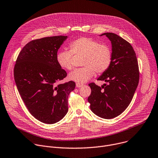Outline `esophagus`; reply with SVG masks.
I'll use <instances>...</instances> for the list:
<instances>
[{
	"instance_id": "esophagus-1",
	"label": "esophagus",
	"mask_w": 158,
	"mask_h": 158,
	"mask_svg": "<svg viewBox=\"0 0 158 158\" xmlns=\"http://www.w3.org/2000/svg\"><path fill=\"white\" fill-rule=\"evenodd\" d=\"M76 86H77V88H80V87H81V86H83V84L80 83H76Z\"/></svg>"
}]
</instances>
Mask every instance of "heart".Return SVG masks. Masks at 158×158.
<instances>
[{
	"label": "heart",
	"instance_id": "b5f03b06",
	"mask_svg": "<svg viewBox=\"0 0 158 158\" xmlns=\"http://www.w3.org/2000/svg\"><path fill=\"white\" fill-rule=\"evenodd\" d=\"M70 50L65 49L59 52L56 55L58 64L62 69L71 70L73 54L84 55L82 68L77 69L69 74V78L78 83H85L89 80L94 72L102 74L105 72L111 62V51L106 45L93 39L80 37L69 44Z\"/></svg>",
	"mask_w": 158,
	"mask_h": 158
}]
</instances>
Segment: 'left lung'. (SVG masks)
<instances>
[{"label":"left lung","instance_id":"left-lung-1","mask_svg":"<svg viewBox=\"0 0 158 158\" xmlns=\"http://www.w3.org/2000/svg\"><path fill=\"white\" fill-rule=\"evenodd\" d=\"M111 44V62L108 69L98 80L105 81L99 86L94 83L88 101L93 113L104 119L121 114L130 104L137 88L139 73L136 53L131 44L118 35L107 32Z\"/></svg>","mask_w":158,"mask_h":158}]
</instances>
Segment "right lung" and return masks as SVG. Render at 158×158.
<instances>
[{"mask_svg":"<svg viewBox=\"0 0 158 158\" xmlns=\"http://www.w3.org/2000/svg\"><path fill=\"white\" fill-rule=\"evenodd\" d=\"M67 36L31 41L20 51L14 67L17 89L28 111L39 121L53 124L68 112V97L75 88L70 81L62 84L67 72L58 64V50Z\"/></svg>","mask_w":158,"mask_h":158,"instance_id":"right-lung-1","label":"right lung"}]
</instances>
